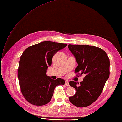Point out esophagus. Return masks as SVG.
<instances>
[{"instance_id":"1","label":"esophagus","mask_w":122,"mask_h":122,"mask_svg":"<svg viewBox=\"0 0 122 122\" xmlns=\"http://www.w3.org/2000/svg\"><path fill=\"white\" fill-rule=\"evenodd\" d=\"M65 85L67 86H69V81H68V80H66L65 81Z\"/></svg>"}]
</instances>
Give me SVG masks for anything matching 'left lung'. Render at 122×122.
I'll return each instance as SVG.
<instances>
[{
	"instance_id": "obj_1",
	"label": "left lung",
	"mask_w": 122,
	"mask_h": 122,
	"mask_svg": "<svg viewBox=\"0 0 122 122\" xmlns=\"http://www.w3.org/2000/svg\"><path fill=\"white\" fill-rule=\"evenodd\" d=\"M68 47L78 64L75 72L86 75L79 86H77V82L69 81L70 86L76 89V93L69 97V100L77 107H88L99 98L109 79L110 59L107 53L99 47L72 44Z\"/></svg>"
}]
</instances>
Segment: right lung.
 Segmentation results:
<instances>
[{
	"label": "right lung",
	"instance_id": "add662e5",
	"mask_svg": "<svg viewBox=\"0 0 122 122\" xmlns=\"http://www.w3.org/2000/svg\"><path fill=\"white\" fill-rule=\"evenodd\" d=\"M67 44L44 41L26 48L21 55L18 68V79L21 92L30 103L41 106L47 104L56 86L64 85L61 78L51 79L46 75L53 56Z\"/></svg>",
	"mask_w": 122,
	"mask_h": 122
}]
</instances>
